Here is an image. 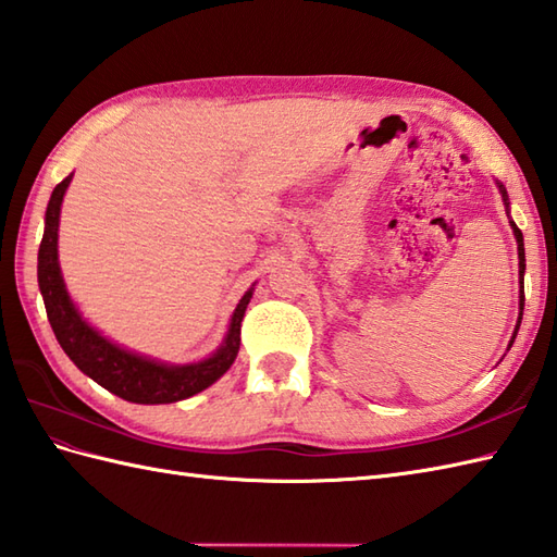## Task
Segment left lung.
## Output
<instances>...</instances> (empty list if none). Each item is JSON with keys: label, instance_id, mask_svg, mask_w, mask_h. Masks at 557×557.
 <instances>
[{"label": "left lung", "instance_id": "obj_1", "mask_svg": "<svg viewBox=\"0 0 557 557\" xmlns=\"http://www.w3.org/2000/svg\"><path fill=\"white\" fill-rule=\"evenodd\" d=\"M500 194H503V201H506V206H508V194H506V189H503V185H500ZM510 225H512V232H515V239H517V251H520V275H524V242H522V230L517 227L512 220H510ZM524 308V282H522V296H520V310ZM520 322H522V313H520V320H517V327H515V334H517V330H520ZM515 334H512V342H515ZM512 342H510V346H512Z\"/></svg>", "mask_w": 557, "mask_h": 557}]
</instances>
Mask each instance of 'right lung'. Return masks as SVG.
<instances>
[{
  "mask_svg": "<svg viewBox=\"0 0 557 557\" xmlns=\"http://www.w3.org/2000/svg\"><path fill=\"white\" fill-rule=\"evenodd\" d=\"M71 177L73 175L61 180L51 191L45 215V237L40 253H37V282H40L49 325L54 330L61 348L87 377H92L111 394L133 400V404H175V400L203 392L235 363L242 342V318L253 292L249 289L242 296L235 315H232L225 344L209 360L197 366H161L157 360L123 351L109 339H103L75 310L59 268V213Z\"/></svg>",
  "mask_w": 557,
  "mask_h": 557,
  "instance_id": "1",
  "label": "right lung"
}]
</instances>
